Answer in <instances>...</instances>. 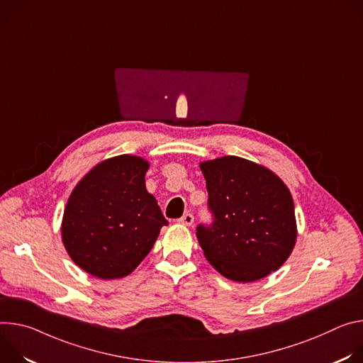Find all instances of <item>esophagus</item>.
Masks as SVG:
<instances>
[{
	"mask_svg": "<svg viewBox=\"0 0 363 363\" xmlns=\"http://www.w3.org/2000/svg\"><path fill=\"white\" fill-rule=\"evenodd\" d=\"M177 222H179V223H182V225L190 226V225H193V222H194V216H193L191 213H184V215H183Z\"/></svg>",
	"mask_w": 363,
	"mask_h": 363,
	"instance_id": "34e87169",
	"label": "esophagus"
}]
</instances>
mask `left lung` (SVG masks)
Instances as JSON below:
<instances>
[{
    "label": "left lung",
    "instance_id": "obj_1",
    "mask_svg": "<svg viewBox=\"0 0 363 363\" xmlns=\"http://www.w3.org/2000/svg\"><path fill=\"white\" fill-rule=\"evenodd\" d=\"M200 169L212 222L197 225L196 236L206 259L239 283L277 271L297 238L287 186L268 169L235 155L205 161Z\"/></svg>",
    "mask_w": 363,
    "mask_h": 363
}]
</instances>
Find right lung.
Listing matches in <instances>:
<instances>
[{"mask_svg": "<svg viewBox=\"0 0 363 363\" xmlns=\"http://www.w3.org/2000/svg\"><path fill=\"white\" fill-rule=\"evenodd\" d=\"M148 163L118 155L94 167L72 191L63 215V244L86 272L102 279L131 274L169 225L145 189Z\"/></svg>", "mask_w": 363, "mask_h": 363, "instance_id": "right-lung-1", "label": "right lung"}]
</instances>
